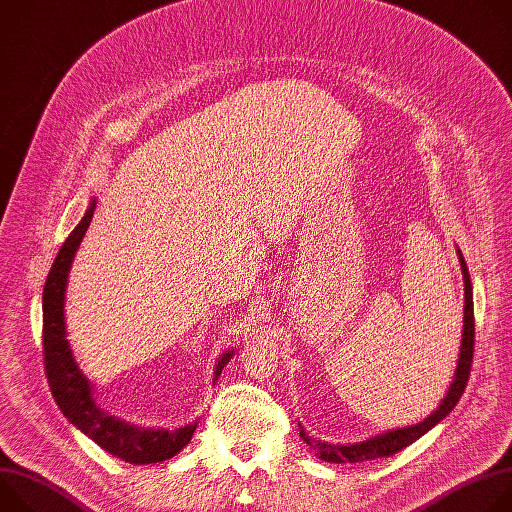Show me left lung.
<instances>
[{
	"label": "left lung",
	"instance_id": "8db88e82",
	"mask_svg": "<svg viewBox=\"0 0 512 512\" xmlns=\"http://www.w3.org/2000/svg\"><path fill=\"white\" fill-rule=\"evenodd\" d=\"M458 257H460V265H462V275H464V334H462V344H460V356H458V367L454 373V381L446 393V397L442 399L440 407H437L431 415H427L423 421L409 425V427H401V429H393L381 435L371 437L367 442H358V444H348V446H334V444H326L320 440H312L310 435H306L304 427L300 425V435L302 440L318 452V458L324 462H334V464H356V462H367V460H377V458H387L393 456L397 452H401L403 448H407L409 444H413L415 440L423 433H427L433 425L440 423L446 415H450V411L458 405L468 377H470V367H472V356H474V302H472V283H470V273L464 261L462 251L458 249Z\"/></svg>",
	"mask_w": 512,
	"mask_h": 512
}]
</instances>
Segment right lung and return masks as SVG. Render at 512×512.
I'll list each match as a JSON object with an SVG mask.
<instances>
[{
	"mask_svg": "<svg viewBox=\"0 0 512 512\" xmlns=\"http://www.w3.org/2000/svg\"><path fill=\"white\" fill-rule=\"evenodd\" d=\"M95 200H91L89 210L81 218L77 229L62 243L42 294V346H44V369L52 397L64 417L77 425L85 435L101 446L105 452L129 462V464H156L174 458L190 440L196 423L180 427L176 431L168 429H139L121 419L107 415L93 399V387L79 369L72 356L70 344L66 340L64 324V294L68 271L75 259V253L93 221ZM233 358V350L225 352L216 362L214 377L223 373L225 364Z\"/></svg>",
	"mask_w": 512,
	"mask_h": 512,
	"instance_id": "add662e5",
	"label": "right lung"
}]
</instances>
